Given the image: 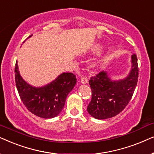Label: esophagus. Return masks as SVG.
Wrapping results in <instances>:
<instances>
[{"label": "esophagus", "instance_id": "34e87169", "mask_svg": "<svg viewBox=\"0 0 154 154\" xmlns=\"http://www.w3.org/2000/svg\"><path fill=\"white\" fill-rule=\"evenodd\" d=\"M81 83L82 84H86L88 83V79L86 76H81Z\"/></svg>", "mask_w": 154, "mask_h": 154}]
</instances>
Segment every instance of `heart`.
I'll return each mask as SVG.
<instances>
[{
  "label": "heart",
  "mask_w": 154,
  "mask_h": 154,
  "mask_svg": "<svg viewBox=\"0 0 154 154\" xmlns=\"http://www.w3.org/2000/svg\"><path fill=\"white\" fill-rule=\"evenodd\" d=\"M100 48L99 47H96L95 48H94V50H95L96 52H98L99 50H100ZM107 61H108V60H107L106 58H103L102 59V60L99 61V62H97V64H104V63H106Z\"/></svg>",
  "instance_id": "heart-1"
}]
</instances>
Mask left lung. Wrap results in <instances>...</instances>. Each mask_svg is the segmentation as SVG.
<instances>
[{
	"instance_id": "1",
	"label": "left lung",
	"mask_w": 154,
	"mask_h": 154,
	"mask_svg": "<svg viewBox=\"0 0 154 154\" xmlns=\"http://www.w3.org/2000/svg\"><path fill=\"white\" fill-rule=\"evenodd\" d=\"M132 66L125 79L113 81L106 71H102L91 77L89 84L92 100L88 111L94 119L104 120L119 114L125 108L137 83L138 64L136 54L131 56Z\"/></svg>"
}]
</instances>
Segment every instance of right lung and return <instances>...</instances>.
Wrapping results in <instances>:
<instances>
[{"instance_id": "1", "label": "right lung", "mask_w": 154, "mask_h": 154, "mask_svg": "<svg viewBox=\"0 0 154 154\" xmlns=\"http://www.w3.org/2000/svg\"><path fill=\"white\" fill-rule=\"evenodd\" d=\"M14 72L17 89L23 104L30 112L43 119H52L60 114L67 95L76 84L73 73H62L48 85L36 88L21 76L17 62Z\"/></svg>"}]
</instances>
